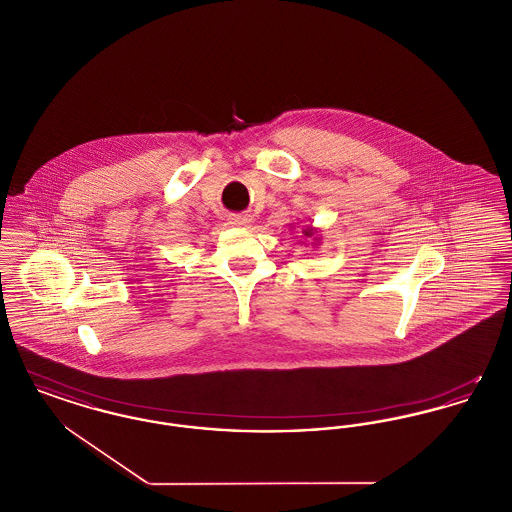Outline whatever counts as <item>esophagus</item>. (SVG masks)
I'll list each match as a JSON object with an SVG mask.
<instances>
[{
    "mask_svg": "<svg viewBox=\"0 0 512 512\" xmlns=\"http://www.w3.org/2000/svg\"><path fill=\"white\" fill-rule=\"evenodd\" d=\"M228 222L232 224V226H247L251 219H249V215H232Z\"/></svg>",
    "mask_w": 512,
    "mask_h": 512,
    "instance_id": "1",
    "label": "esophagus"
}]
</instances>
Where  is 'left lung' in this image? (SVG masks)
Segmentation results:
<instances>
[{
  "mask_svg": "<svg viewBox=\"0 0 512 512\" xmlns=\"http://www.w3.org/2000/svg\"><path fill=\"white\" fill-rule=\"evenodd\" d=\"M303 234H305V236H313V228H307V230H303Z\"/></svg>",
  "mask_w": 512,
  "mask_h": 512,
  "instance_id": "8db88e82",
  "label": "left lung"
}]
</instances>
